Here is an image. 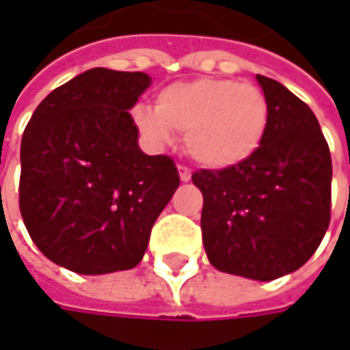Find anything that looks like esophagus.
<instances>
[{"label": "esophagus", "instance_id": "obj_1", "mask_svg": "<svg viewBox=\"0 0 350 350\" xmlns=\"http://www.w3.org/2000/svg\"><path fill=\"white\" fill-rule=\"evenodd\" d=\"M179 177H181L183 183H189L191 181V171L187 167H183V165H179Z\"/></svg>", "mask_w": 350, "mask_h": 350}]
</instances>
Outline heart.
Instances as JSON below:
<instances>
[{
    "label": "heart",
    "mask_w": 350,
    "mask_h": 350,
    "mask_svg": "<svg viewBox=\"0 0 350 350\" xmlns=\"http://www.w3.org/2000/svg\"><path fill=\"white\" fill-rule=\"evenodd\" d=\"M132 120L157 148L185 132L187 154L208 169H232L261 150L271 124V107L261 89L234 79L198 77L163 88L155 107H136Z\"/></svg>",
    "instance_id": "obj_1"
}]
</instances>
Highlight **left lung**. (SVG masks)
Returning a JSON list of instances; mask_svg holds the SVG:
<instances>
[{
    "label": "left lung",
    "mask_w": 350,
    "mask_h": 350,
    "mask_svg": "<svg viewBox=\"0 0 350 350\" xmlns=\"http://www.w3.org/2000/svg\"><path fill=\"white\" fill-rule=\"evenodd\" d=\"M271 124L261 150L232 169H200L193 183L206 257L222 273L269 282L298 271L329 226L331 154L312 109L257 75Z\"/></svg>",
    "instance_id": "1"
}]
</instances>
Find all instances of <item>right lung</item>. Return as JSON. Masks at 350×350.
Wrapping results in <instances>:
<instances>
[{"mask_svg": "<svg viewBox=\"0 0 350 350\" xmlns=\"http://www.w3.org/2000/svg\"><path fill=\"white\" fill-rule=\"evenodd\" d=\"M144 72L93 68L44 97L21 142L19 206L34 245L77 275L142 261L152 226L179 187L167 155H148L128 113Z\"/></svg>", "mask_w": 350, "mask_h": 350, "instance_id": "right-lung-1", "label": "right lung"}]
</instances>
